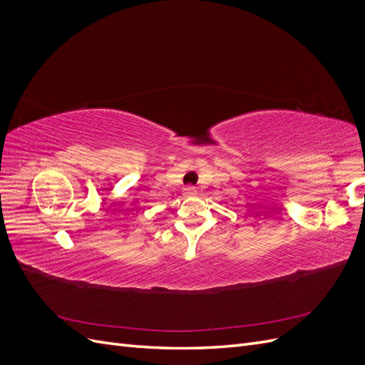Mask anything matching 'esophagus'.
I'll return each mask as SVG.
<instances>
[{
    "instance_id": "34e87169",
    "label": "esophagus",
    "mask_w": 365,
    "mask_h": 365,
    "mask_svg": "<svg viewBox=\"0 0 365 365\" xmlns=\"http://www.w3.org/2000/svg\"><path fill=\"white\" fill-rule=\"evenodd\" d=\"M182 193H184L185 196H192V195L196 193V189H195V187H184Z\"/></svg>"
}]
</instances>
